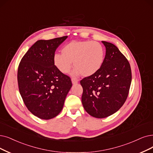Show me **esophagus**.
<instances>
[{
  "label": "esophagus",
  "mask_w": 153,
  "mask_h": 153,
  "mask_svg": "<svg viewBox=\"0 0 153 153\" xmlns=\"http://www.w3.org/2000/svg\"><path fill=\"white\" fill-rule=\"evenodd\" d=\"M71 82H72L73 84H76L78 83V80L75 78H71Z\"/></svg>",
  "instance_id": "1"
}]
</instances>
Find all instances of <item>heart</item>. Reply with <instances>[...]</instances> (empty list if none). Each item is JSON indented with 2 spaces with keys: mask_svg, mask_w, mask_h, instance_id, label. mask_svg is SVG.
I'll list each match as a JSON object with an SVG mask.
<instances>
[{
  "mask_svg": "<svg viewBox=\"0 0 153 153\" xmlns=\"http://www.w3.org/2000/svg\"><path fill=\"white\" fill-rule=\"evenodd\" d=\"M62 53L54 54L53 63L64 74L70 71L73 62L75 75H93L100 70L105 58L104 48L93 41H71L64 46Z\"/></svg>",
  "mask_w": 153,
  "mask_h": 153,
  "instance_id": "1",
  "label": "heart"
}]
</instances>
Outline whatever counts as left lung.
I'll return each instance as SVG.
<instances>
[{
	"label": "left lung",
	"instance_id": "left-lung-1",
	"mask_svg": "<svg viewBox=\"0 0 153 153\" xmlns=\"http://www.w3.org/2000/svg\"><path fill=\"white\" fill-rule=\"evenodd\" d=\"M106 48L100 70L80 81L82 102L86 112L96 118H105L115 113L125 103L131 86L130 64L117 46L102 41Z\"/></svg>",
	"mask_w": 153,
	"mask_h": 153
}]
</instances>
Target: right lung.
I'll return each instance as SVG.
<instances>
[{
  "mask_svg": "<svg viewBox=\"0 0 153 153\" xmlns=\"http://www.w3.org/2000/svg\"><path fill=\"white\" fill-rule=\"evenodd\" d=\"M67 38L36 41L18 67V86L24 104L41 119H51L60 113L72 87L70 78L53 63L56 50Z\"/></svg>",
  "mask_w": 153,
  "mask_h": 153,
  "instance_id": "1",
  "label": "right lung"
}]
</instances>
